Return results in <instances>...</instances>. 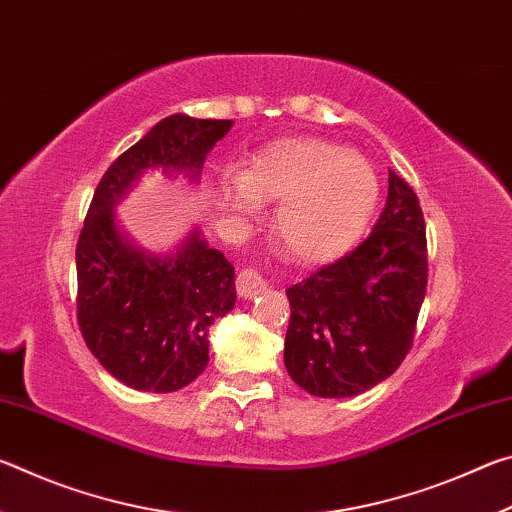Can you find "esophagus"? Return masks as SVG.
Instances as JSON below:
<instances>
[{
    "mask_svg": "<svg viewBox=\"0 0 512 512\" xmlns=\"http://www.w3.org/2000/svg\"><path fill=\"white\" fill-rule=\"evenodd\" d=\"M264 289H266V280L257 271H253V268H244V271L237 275L239 298H244V300L255 298L257 293L264 291Z\"/></svg>",
    "mask_w": 512,
    "mask_h": 512,
    "instance_id": "1",
    "label": "esophagus"
}]
</instances>
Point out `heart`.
<instances>
[{
  "mask_svg": "<svg viewBox=\"0 0 512 512\" xmlns=\"http://www.w3.org/2000/svg\"><path fill=\"white\" fill-rule=\"evenodd\" d=\"M259 201H282L275 232L302 264H325L357 244L379 201L375 167L345 144L293 137L264 146L241 176H228L219 205L255 216Z\"/></svg>",
  "mask_w": 512,
  "mask_h": 512,
  "instance_id": "heart-1",
  "label": "heart"
}]
</instances>
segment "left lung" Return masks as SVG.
Returning <instances> with one entry per match:
<instances>
[{
    "label": "left lung",
    "instance_id": "obj_1",
    "mask_svg": "<svg viewBox=\"0 0 512 512\" xmlns=\"http://www.w3.org/2000/svg\"><path fill=\"white\" fill-rule=\"evenodd\" d=\"M427 293V237L418 196L388 171L370 237L287 289L284 366L316 397H354L391 377L411 350Z\"/></svg>",
    "mask_w": 512,
    "mask_h": 512
}]
</instances>
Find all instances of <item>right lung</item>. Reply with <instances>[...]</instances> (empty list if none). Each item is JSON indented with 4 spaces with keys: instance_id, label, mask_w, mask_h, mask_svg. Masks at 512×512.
<instances>
[{
    "instance_id": "add662e5",
    "label": "right lung",
    "mask_w": 512,
    "mask_h": 512,
    "mask_svg": "<svg viewBox=\"0 0 512 512\" xmlns=\"http://www.w3.org/2000/svg\"><path fill=\"white\" fill-rule=\"evenodd\" d=\"M232 124L162 119L94 189L76 246V311L90 352L135 391L173 393L201 375L210 361V325L235 307V266L198 228L171 253H151L121 230L115 207L146 171L198 183L207 153Z\"/></svg>"
}]
</instances>
